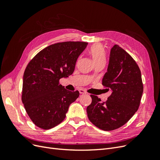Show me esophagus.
<instances>
[{
	"instance_id": "1",
	"label": "esophagus",
	"mask_w": 160,
	"mask_h": 160,
	"mask_svg": "<svg viewBox=\"0 0 160 160\" xmlns=\"http://www.w3.org/2000/svg\"><path fill=\"white\" fill-rule=\"evenodd\" d=\"M79 91V93H80L81 94H86V93H87V91H86L85 90H84V89H80Z\"/></svg>"
}]
</instances>
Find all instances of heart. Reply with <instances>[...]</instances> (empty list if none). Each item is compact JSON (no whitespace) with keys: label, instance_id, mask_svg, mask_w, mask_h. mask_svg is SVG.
<instances>
[{"label":"heart","instance_id":"b5f03b06","mask_svg":"<svg viewBox=\"0 0 160 160\" xmlns=\"http://www.w3.org/2000/svg\"><path fill=\"white\" fill-rule=\"evenodd\" d=\"M89 52L95 63L101 61H105L106 60L105 49L103 45L100 44V43H95V44L92 45L90 47Z\"/></svg>","mask_w":160,"mask_h":160}]
</instances>
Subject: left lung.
<instances>
[{"mask_svg": "<svg viewBox=\"0 0 160 160\" xmlns=\"http://www.w3.org/2000/svg\"><path fill=\"white\" fill-rule=\"evenodd\" d=\"M102 85L112 93L105 102L91 95L88 118L96 127L112 131L123 126L138 111L143 91L141 71L129 53L115 45L111 49L108 71Z\"/></svg>", "mask_w": 160, "mask_h": 160, "instance_id": "obj_1", "label": "left lung"}]
</instances>
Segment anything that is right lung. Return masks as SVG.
Wrapping results in <instances>:
<instances>
[{"label": "right lung", "instance_id": "1", "mask_svg": "<svg viewBox=\"0 0 160 160\" xmlns=\"http://www.w3.org/2000/svg\"><path fill=\"white\" fill-rule=\"evenodd\" d=\"M88 45L81 41L57 42L47 47L28 62L23 75L21 99L32 123L43 129L61 123L79 92L64 88L59 80L73 72L76 61Z\"/></svg>", "mask_w": 160, "mask_h": 160}]
</instances>
